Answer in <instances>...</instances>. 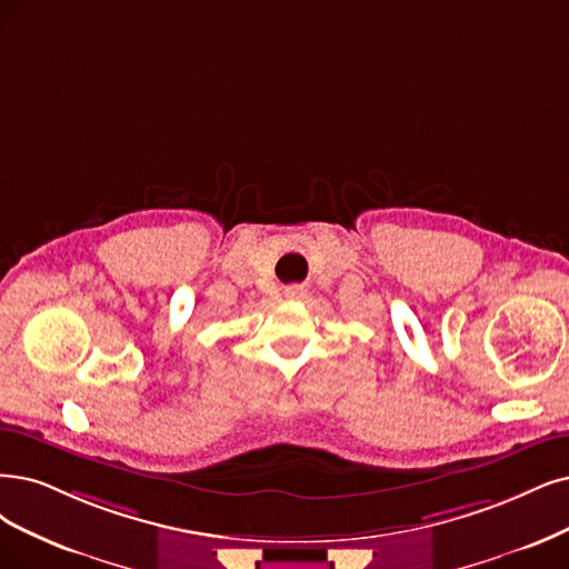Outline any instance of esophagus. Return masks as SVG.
<instances>
[{"instance_id":"esophagus-1","label":"esophagus","mask_w":569,"mask_h":569,"mask_svg":"<svg viewBox=\"0 0 569 569\" xmlns=\"http://www.w3.org/2000/svg\"><path fill=\"white\" fill-rule=\"evenodd\" d=\"M286 296L288 298H305V290L300 286H292V288L286 290Z\"/></svg>"}]
</instances>
